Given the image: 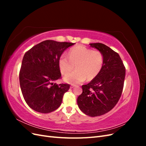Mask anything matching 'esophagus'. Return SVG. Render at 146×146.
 <instances>
[{
    "instance_id": "esophagus-1",
    "label": "esophagus",
    "mask_w": 146,
    "mask_h": 146,
    "mask_svg": "<svg viewBox=\"0 0 146 146\" xmlns=\"http://www.w3.org/2000/svg\"><path fill=\"white\" fill-rule=\"evenodd\" d=\"M75 86H76V85H70V88H71V89H72V88H74Z\"/></svg>"
}]
</instances>
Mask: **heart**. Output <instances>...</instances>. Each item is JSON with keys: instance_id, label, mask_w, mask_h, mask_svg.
I'll list each match as a JSON object with an SVG mask.
<instances>
[{"instance_id": "b5f03b06", "label": "heart", "mask_w": 146, "mask_h": 146, "mask_svg": "<svg viewBox=\"0 0 146 146\" xmlns=\"http://www.w3.org/2000/svg\"><path fill=\"white\" fill-rule=\"evenodd\" d=\"M103 55L98 50H92L84 46H77L70 49L69 56L63 54L58 61L61 72L63 75L72 71L76 65V70L64 77V80L70 84H78L86 80L94 78L102 68Z\"/></svg>"}]
</instances>
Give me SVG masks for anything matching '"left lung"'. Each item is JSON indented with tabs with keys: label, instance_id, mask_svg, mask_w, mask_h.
<instances>
[{
	"label": "left lung",
	"instance_id": "8db88e82",
	"mask_svg": "<svg viewBox=\"0 0 146 146\" xmlns=\"http://www.w3.org/2000/svg\"><path fill=\"white\" fill-rule=\"evenodd\" d=\"M103 55L100 72L86 85L77 98L81 111L91 117L99 116L113 109L120 99L123 87L125 68L117 53L102 43L90 44Z\"/></svg>",
	"mask_w": 146,
	"mask_h": 146
}]
</instances>
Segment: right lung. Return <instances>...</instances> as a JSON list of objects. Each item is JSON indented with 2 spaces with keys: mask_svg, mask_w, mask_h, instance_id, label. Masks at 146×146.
<instances>
[{
  "mask_svg": "<svg viewBox=\"0 0 146 146\" xmlns=\"http://www.w3.org/2000/svg\"><path fill=\"white\" fill-rule=\"evenodd\" d=\"M75 43L44 41L25 53L19 72L24 100L35 111L48 113L62 102L70 85L54 83L61 77L58 61L65 50Z\"/></svg>",
  "mask_w": 146,
  "mask_h": 146,
  "instance_id": "right-lung-1",
  "label": "right lung"
}]
</instances>
